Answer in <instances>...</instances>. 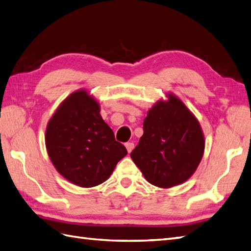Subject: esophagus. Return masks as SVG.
<instances>
[{"label":"esophagus","mask_w":251,"mask_h":251,"mask_svg":"<svg viewBox=\"0 0 251 251\" xmlns=\"http://www.w3.org/2000/svg\"><path fill=\"white\" fill-rule=\"evenodd\" d=\"M126 147L127 152H129V153H131V151L134 149V144L133 143H126Z\"/></svg>","instance_id":"obj_1"}]
</instances>
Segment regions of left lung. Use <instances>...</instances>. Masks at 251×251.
I'll return each mask as SVG.
<instances>
[{
    "label": "left lung",
    "mask_w": 251,
    "mask_h": 251,
    "mask_svg": "<svg viewBox=\"0 0 251 251\" xmlns=\"http://www.w3.org/2000/svg\"><path fill=\"white\" fill-rule=\"evenodd\" d=\"M144 120V134L131 157L146 180L162 188L185 182L196 172L204 137L196 117L179 98L168 95Z\"/></svg>",
    "instance_id": "1"
}]
</instances>
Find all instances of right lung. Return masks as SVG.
<instances>
[{
    "label": "right lung",
    "mask_w": 251,
    "mask_h": 251,
    "mask_svg": "<svg viewBox=\"0 0 251 251\" xmlns=\"http://www.w3.org/2000/svg\"><path fill=\"white\" fill-rule=\"evenodd\" d=\"M46 146L57 172L82 187L106 181L127 153L102 119L99 103L85 90L71 94L54 113L47 126Z\"/></svg>",
    "instance_id": "obj_1"
}]
</instances>
